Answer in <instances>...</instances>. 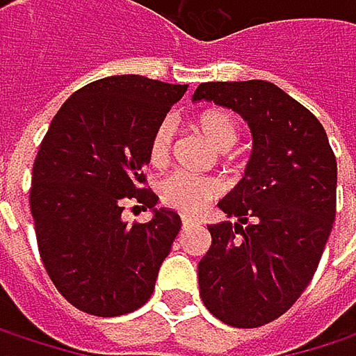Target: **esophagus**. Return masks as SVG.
I'll list each match as a JSON object with an SVG mask.
<instances>
[{
    "label": "esophagus",
    "mask_w": 356,
    "mask_h": 356,
    "mask_svg": "<svg viewBox=\"0 0 356 356\" xmlns=\"http://www.w3.org/2000/svg\"><path fill=\"white\" fill-rule=\"evenodd\" d=\"M197 225H200L197 220L187 218V216H181V227H183V229H191V227H197Z\"/></svg>",
    "instance_id": "1"
}]
</instances>
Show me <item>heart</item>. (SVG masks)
<instances>
[{"mask_svg": "<svg viewBox=\"0 0 356 356\" xmlns=\"http://www.w3.org/2000/svg\"><path fill=\"white\" fill-rule=\"evenodd\" d=\"M195 129L218 150H231L241 134L239 121L233 113L222 108H210L195 117ZM173 148V123L163 119L148 140V163L152 167H165ZM220 187L214 179L191 177L173 173L159 183L161 202L181 214H197L212 200H216Z\"/></svg>", "mask_w": 356, "mask_h": 356, "instance_id": "1", "label": "heart"}]
</instances>
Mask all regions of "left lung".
Wrapping results in <instances>:
<instances>
[{
  "label": "left lung",
  "mask_w": 356,
  "mask_h": 356,
  "mask_svg": "<svg viewBox=\"0 0 356 356\" xmlns=\"http://www.w3.org/2000/svg\"><path fill=\"white\" fill-rule=\"evenodd\" d=\"M193 101L237 111L253 134L245 177L218 204L241 225L208 227L200 297L222 323L259 327L286 314L318 270L336 218V156L318 117L272 82H206Z\"/></svg>",
  "instance_id": "1"
}]
</instances>
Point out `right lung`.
Segmentation results:
<instances>
[{
    "instance_id": "obj_1",
    "label": "right lung",
    "mask_w": 356,
    "mask_h": 356,
    "mask_svg": "<svg viewBox=\"0 0 356 356\" xmlns=\"http://www.w3.org/2000/svg\"><path fill=\"white\" fill-rule=\"evenodd\" d=\"M185 90L134 74L90 82L40 142L31 185L36 245L55 289L84 314L123 316L154 293L181 218L154 210L150 222L127 227L121 212L127 202L156 206L144 175L148 140Z\"/></svg>"
}]
</instances>
